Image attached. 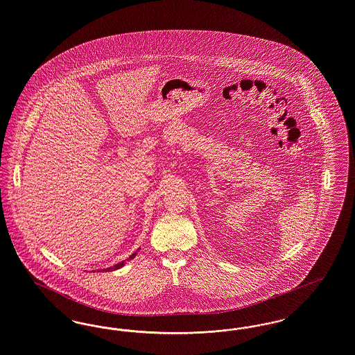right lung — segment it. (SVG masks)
I'll use <instances>...</instances> for the list:
<instances>
[{"mask_svg": "<svg viewBox=\"0 0 355 355\" xmlns=\"http://www.w3.org/2000/svg\"><path fill=\"white\" fill-rule=\"evenodd\" d=\"M135 254L133 253L129 258H128V261H130V259H133L135 257ZM122 266H125V261H121V262H119L117 265H114V266H110V268H107V269H102L103 271H113V270H117V269H119V268H122Z\"/></svg>", "mask_w": 355, "mask_h": 355, "instance_id": "add662e5", "label": "right lung"}]
</instances>
